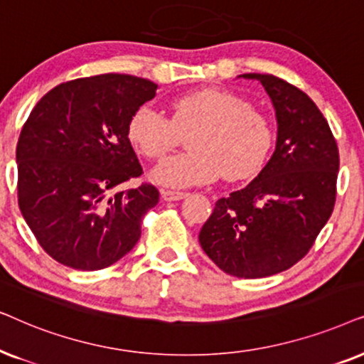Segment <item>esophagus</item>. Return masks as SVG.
I'll return each instance as SVG.
<instances>
[{
	"label": "esophagus",
	"mask_w": 364,
	"mask_h": 364,
	"mask_svg": "<svg viewBox=\"0 0 364 364\" xmlns=\"http://www.w3.org/2000/svg\"><path fill=\"white\" fill-rule=\"evenodd\" d=\"M186 196L183 191H171V190H161V198L164 201H179Z\"/></svg>",
	"instance_id": "34e87169"
}]
</instances>
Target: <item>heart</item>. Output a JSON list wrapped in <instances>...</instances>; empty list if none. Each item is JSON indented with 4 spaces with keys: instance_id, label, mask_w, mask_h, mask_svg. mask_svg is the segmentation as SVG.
<instances>
[{
    "instance_id": "heart-1",
    "label": "heart",
    "mask_w": 364,
    "mask_h": 364,
    "mask_svg": "<svg viewBox=\"0 0 364 364\" xmlns=\"http://www.w3.org/2000/svg\"><path fill=\"white\" fill-rule=\"evenodd\" d=\"M171 119L143 105L128 123V138L143 156L159 159L188 134L190 151L164 159L153 169L156 183L171 188L206 185L225 176L243 181L258 174L274 144L271 119L243 96L203 88L171 100Z\"/></svg>"
}]
</instances>
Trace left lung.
Returning a JSON list of instances; mask_svg holds the SVG:
<instances>
[{"label":"left lung","instance_id":"obj_1","mask_svg":"<svg viewBox=\"0 0 364 364\" xmlns=\"http://www.w3.org/2000/svg\"><path fill=\"white\" fill-rule=\"evenodd\" d=\"M243 77L258 80L273 101L276 148L248 186L216 201L200 245L225 273L251 279L291 268L311 250L336 201L340 153L306 93L273 75Z\"/></svg>","mask_w":364,"mask_h":364}]
</instances>
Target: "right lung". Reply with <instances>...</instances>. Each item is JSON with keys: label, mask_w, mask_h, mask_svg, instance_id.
Returning <instances> with one entry per match:
<instances>
[{"label": "right lung", "mask_w": 364, "mask_h": 364, "mask_svg": "<svg viewBox=\"0 0 364 364\" xmlns=\"http://www.w3.org/2000/svg\"><path fill=\"white\" fill-rule=\"evenodd\" d=\"M158 85L129 75L77 77L43 96L16 146L18 205L38 243L73 269L108 268L129 253L158 205L149 183L121 190L143 168L128 138Z\"/></svg>", "instance_id": "obj_1"}]
</instances>
